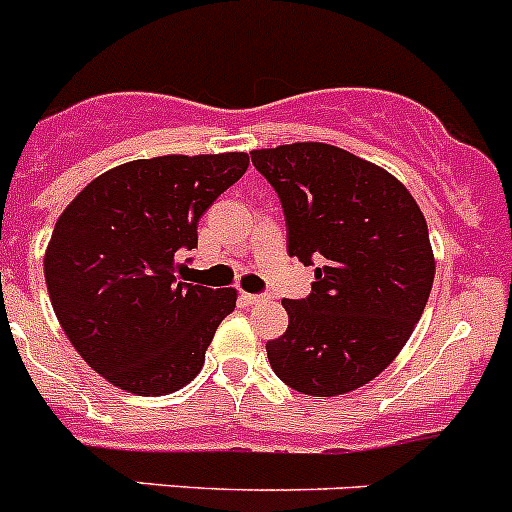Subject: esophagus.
Segmentation results:
<instances>
[{
	"mask_svg": "<svg viewBox=\"0 0 512 512\" xmlns=\"http://www.w3.org/2000/svg\"><path fill=\"white\" fill-rule=\"evenodd\" d=\"M242 300H245L247 305H260V303H267V295H252V293H245V295H242Z\"/></svg>",
	"mask_w": 512,
	"mask_h": 512,
	"instance_id": "1",
	"label": "esophagus"
}]
</instances>
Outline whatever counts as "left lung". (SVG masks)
<instances>
[{
  "label": "left lung",
  "mask_w": 512,
  "mask_h": 512,
  "mask_svg": "<svg viewBox=\"0 0 512 512\" xmlns=\"http://www.w3.org/2000/svg\"><path fill=\"white\" fill-rule=\"evenodd\" d=\"M278 191L288 252L315 267L303 300H283L288 331L267 341L283 384L338 396L369 384L399 356L434 283L427 219L407 186L328 143L252 151Z\"/></svg>",
  "instance_id": "1"
}]
</instances>
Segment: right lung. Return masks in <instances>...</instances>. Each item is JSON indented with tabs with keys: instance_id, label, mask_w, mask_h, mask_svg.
<instances>
[{
	"instance_id": "1",
	"label": "right lung",
	"mask_w": 512,
	"mask_h": 512,
	"mask_svg": "<svg viewBox=\"0 0 512 512\" xmlns=\"http://www.w3.org/2000/svg\"><path fill=\"white\" fill-rule=\"evenodd\" d=\"M247 166V154L128 161L60 214L45 252L47 293L75 351L113 386L164 396L202 371L237 290L184 283L179 257Z\"/></svg>"
}]
</instances>
